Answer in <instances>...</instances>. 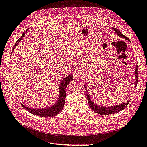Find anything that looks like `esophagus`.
Returning a JSON list of instances; mask_svg holds the SVG:
<instances>
[{"instance_id":"esophagus-1","label":"esophagus","mask_w":147,"mask_h":147,"mask_svg":"<svg viewBox=\"0 0 147 147\" xmlns=\"http://www.w3.org/2000/svg\"><path fill=\"white\" fill-rule=\"evenodd\" d=\"M74 76L75 77H77L78 75V73L76 70H74Z\"/></svg>"}]
</instances>
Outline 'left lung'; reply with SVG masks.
Returning <instances> with one entry per match:
<instances>
[{
	"label": "left lung",
	"instance_id": "obj_1",
	"mask_svg": "<svg viewBox=\"0 0 147 147\" xmlns=\"http://www.w3.org/2000/svg\"><path fill=\"white\" fill-rule=\"evenodd\" d=\"M112 29L113 30H114V32L116 33V34L119 36L121 38L123 39H125L127 40L128 41L130 42V39L126 37L125 36H124L123 34L121 31L119 30L118 29H117L116 28H113L112 27ZM135 87L137 86V83L138 82V65H137L136 67V70H135ZM85 88L86 90V97H87V101H88L89 106L91 108L93 109V111H94V112L97 113L98 114H102V115H107V114H113L114 113H116L119 111H121L123 110L124 108H126V106L128 105L129 102L130 101V100L126 101L125 102H123L121 103L120 105H114V106H102L99 105H97L96 103H95L94 102H93V101L92 100V98H91V96L89 94V92L88 91L86 88V86L85 85H84Z\"/></svg>",
	"mask_w": 147,
	"mask_h": 147
}]
</instances>
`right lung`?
<instances>
[{"label": "right lung", "instance_id": "right-lung-1", "mask_svg": "<svg viewBox=\"0 0 147 147\" xmlns=\"http://www.w3.org/2000/svg\"><path fill=\"white\" fill-rule=\"evenodd\" d=\"M27 32L26 31L25 32L23 33L22 36L19 38L18 40L16 42L15 45L13 46L12 53L15 48V47L17 46V45L20 42L22 38H23L25 36V33ZM73 80V75L72 74H70L65 78H64L61 80L60 85H59V96L57 99V102L55 104L52 106H49L48 108H45L41 109H36V108H29L24 105H22V106L23 107L28 111H29L31 114L36 115V116H40V117H49L52 116H55V115L58 114L60 113L62 109H63L65 104V96H66V86L69 84L70 82Z\"/></svg>", "mask_w": 147, "mask_h": 147}]
</instances>
